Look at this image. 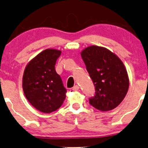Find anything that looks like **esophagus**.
<instances>
[{"label": "esophagus", "mask_w": 148, "mask_h": 148, "mask_svg": "<svg viewBox=\"0 0 148 148\" xmlns=\"http://www.w3.org/2000/svg\"><path fill=\"white\" fill-rule=\"evenodd\" d=\"M78 89H79V86L78 85H75V86H74V87L73 88V90H74V91H78Z\"/></svg>", "instance_id": "34e87169"}]
</instances>
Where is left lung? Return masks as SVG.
<instances>
[{"label": "left lung", "mask_w": 148, "mask_h": 148, "mask_svg": "<svg viewBox=\"0 0 148 148\" xmlns=\"http://www.w3.org/2000/svg\"><path fill=\"white\" fill-rule=\"evenodd\" d=\"M81 56L95 88L90 105L102 112L116 108L125 98L130 85L123 62L109 50L97 46L86 48Z\"/></svg>", "instance_id": "obj_1"}]
</instances>
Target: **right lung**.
I'll return each mask as SVG.
<instances>
[{
  "label": "right lung",
  "mask_w": 148,
  "mask_h": 148,
  "mask_svg": "<svg viewBox=\"0 0 148 148\" xmlns=\"http://www.w3.org/2000/svg\"><path fill=\"white\" fill-rule=\"evenodd\" d=\"M62 52L46 49L26 66L23 76V89L34 108L49 114L58 109L66 98V89L55 71V64Z\"/></svg>",
  "instance_id": "add662e5"
}]
</instances>
